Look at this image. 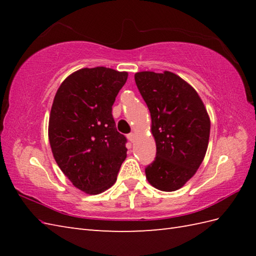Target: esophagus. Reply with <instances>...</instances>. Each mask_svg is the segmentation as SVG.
<instances>
[{
  "mask_svg": "<svg viewBox=\"0 0 256 256\" xmlns=\"http://www.w3.org/2000/svg\"><path fill=\"white\" fill-rule=\"evenodd\" d=\"M128 140L131 143H134V140H135V134L134 133H130V134H128Z\"/></svg>",
  "mask_w": 256,
  "mask_h": 256,
  "instance_id": "1",
  "label": "esophagus"
}]
</instances>
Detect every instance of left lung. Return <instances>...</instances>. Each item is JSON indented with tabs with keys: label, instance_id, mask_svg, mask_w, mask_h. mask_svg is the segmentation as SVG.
Listing matches in <instances>:
<instances>
[{
	"label": "left lung",
	"instance_id": "left-lung-1",
	"mask_svg": "<svg viewBox=\"0 0 256 256\" xmlns=\"http://www.w3.org/2000/svg\"><path fill=\"white\" fill-rule=\"evenodd\" d=\"M150 113L156 157L145 168L146 179L162 192H175L202 162L210 136V118L192 86L170 72L134 76Z\"/></svg>",
	"mask_w": 256,
	"mask_h": 256
}]
</instances>
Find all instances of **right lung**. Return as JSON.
<instances>
[{
	"instance_id": "right-lung-1",
	"label": "right lung",
	"mask_w": 256,
	"mask_h": 256,
	"mask_svg": "<svg viewBox=\"0 0 256 256\" xmlns=\"http://www.w3.org/2000/svg\"><path fill=\"white\" fill-rule=\"evenodd\" d=\"M126 72L82 68L59 86L50 116L48 138L57 165L76 188L98 194L113 186L126 158L112 106L128 80Z\"/></svg>"
}]
</instances>
